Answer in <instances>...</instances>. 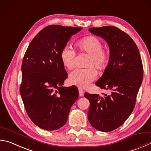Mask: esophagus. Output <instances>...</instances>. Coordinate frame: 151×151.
Wrapping results in <instances>:
<instances>
[{"mask_svg":"<svg viewBox=\"0 0 151 151\" xmlns=\"http://www.w3.org/2000/svg\"><path fill=\"white\" fill-rule=\"evenodd\" d=\"M78 92H79V96H84V91L83 90H82L81 88H78Z\"/></svg>","mask_w":151,"mask_h":151,"instance_id":"34e87169","label":"esophagus"}]
</instances>
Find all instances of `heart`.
Segmentation results:
<instances>
[{
    "label": "heart",
    "instance_id": "obj_1",
    "mask_svg": "<svg viewBox=\"0 0 151 151\" xmlns=\"http://www.w3.org/2000/svg\"><path fill=\"white\" fill-rule=\"evenodd\" d=\"M76 47L81 51L90 53L88 65H94L97 68L102 70L109 62L110 54L108 49L102 47V42L99 38L94 35H88L82 38L76 43ZM60 57L64 66L70 69L75 66L76 52L69 45L61 49ZM97 77V72L94 67L88 68H76L70 73L68 80L70 83L80 88H86Z\"/></svg>",
    "mask_w": 151,
    "mask_h": 151
}]
</instances>
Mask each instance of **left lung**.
<instances>
[{
	"instance_id": "left-lung-1",
	"label": "left lung",
	"mask_w": 151,
	"mask_h": 151,
	"mask_svg": "<svg viewBox=\"0 0 151 151\" xmlns=\"http://www.w3.org/2000/svg\"><path fill=\"white\" fill-rule=\"evenodd\" d=\"M88 30L106 40L109 46V62L96 85L111 93L104 97L85 93L90 102L88 118L96 129L108 132L120 127L132 113L143 68L137 46L126 33L109 26Z\"/></svg>"
}]
</instances>
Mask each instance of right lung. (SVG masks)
I'll return each mask as SVG.
<instances>
[{
  "label": "right lung",
  "instance_id": "add662e5",
  "mask_svg": "<svg viewBox=\"0 0 151 151\" xmlns=\"http://www.w3.org/2000/svg\"><path fill=\"white\" fill-rule=\"evenodd\" d=\"M82 29L47 26L35 35L24 55L21 97L29 118L43 129L53 131L62 127L78 98L75 86H63L68 76L60 53L71 36Z\"/></svg>",
  "mask_w": 151,
  "mask_h": 151
}]
</instances>
